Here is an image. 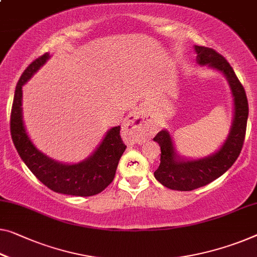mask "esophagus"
Segmentation results:
<instances>
[{
  "label": "esophagus",
  "instance_id": "esophagus-1",
  "mask_svg": "<svg viewBox=\"0 0 257 257\" xmlns=\"http://www.w3.org/2000/svg\"><path fill=\"white\" fill-rule=\"evenodd\" d=\"M122 130L127 135L130 142L143 141L151 135L152 128L147 121L142 117L139 108L134 109L128 114V116L123 120Z\"/></svg>",
  "mask_w": 257,
  "mask_h": 257
}]
</instances>
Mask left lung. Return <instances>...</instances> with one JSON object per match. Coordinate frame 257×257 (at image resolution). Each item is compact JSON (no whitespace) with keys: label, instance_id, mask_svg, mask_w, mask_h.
<instances>
[{"label":"left lung","instance_id":"obj_1","mask_svg":"<svg viewBox=\"0 0 257 257\" xmlns=\"http://www.w3.org/2000/svg\"><path fill=\"white\" fill-rule=\"evenodd\" d=\"M194 48L200 66L214 69L226 77L232 92L234 110L226 140L216 152L204 158L186 159L180 157L171 134L166 129L159 132L153 139L162 150L160 164L155 172V178L167 188L181 191L194 190L208 185L221 177L235 163L243 145L248 118L246 92L225 57L212 48L202 46H195Z\"/></svg>","mask_w":257,"mask_h":257}]
</instances>
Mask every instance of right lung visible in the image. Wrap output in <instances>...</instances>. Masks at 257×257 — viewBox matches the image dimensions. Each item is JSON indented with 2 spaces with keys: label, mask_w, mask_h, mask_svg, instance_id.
<instances>
[{
  "label": "right lung",
  "mask_w": 257,
  "mask_h": 257,
  "mask_svg": "<svg viewBox=\"0 0 257 257\" xmlns=\"http://www.w3.org/2000/svg\"><path fill=\"white\" fill-rule=\"evenodd\" d=\"M49 57L51 55L46 53L34 60L18 80L10 117L11 137L23 162L46 187L60 194L93 196L113 181L118 160L127 147L121 140L120 125H117L106 133L104 140L91 156L77 164L56 162L38 150L26 133L23 121L22 87Z\"/></svg>",
  "instance_id": "1"
}]
</instances>
